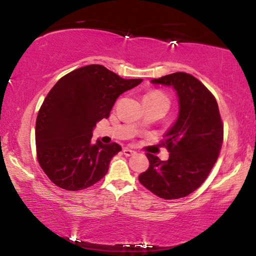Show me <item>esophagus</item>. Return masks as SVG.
<instances>
[{
  "mask_svg": "<svg viewBox=\"0 0 256 256\" xmlns=\"http://www.w3.org/2000/svg\"><path fill=\"white\" fill-rule=\"evenodd\" d=\"M124 154H125L126 156H132V155H134L136 154V150H130V148H124Z\"/></svg>",
  "mask_w": 256,
  "mask_h": 256,
  "instance_id": "1",
  "label": "esophagus"
}]
</instances>
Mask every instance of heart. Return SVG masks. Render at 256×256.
Listing matches in <instances>:
<instances>
[{"label":"heart","mask_w":256,"mask_h":256,"mask_svg":"<svg viewBox=\"0 0 256 256\" xmlns=\"http://www.w3.org/2000/svg\"><path fill=\"white\" fill-rule=\"evenodd\" d=\"M145 98H152V99H162V100H167L169 101L168 96H166L164 92H152L150 94H148L145 96Z\"/></svg>","instance_id":"b5f03b06"}]
</instances>
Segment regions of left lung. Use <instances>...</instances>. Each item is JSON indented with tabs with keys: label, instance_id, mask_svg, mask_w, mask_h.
I'll list each match as a JSON object with an SVG mask.
<instances>
[{
	"label": "left lung",
	"instance_id": "1",
	"mask_svg": "<svg viewBox=\"0 0 256 256\" xmlns=\"http://www.w3.org/2000/svg\"><path fill=\"white\" fill-rule=\"evenodd\" d=\"M150 82L174 88L180 110L160 142L170 153L169 160L164 162L146 153L150 167L139 176V181L160 198L186 197L206 181L222 148L224 129L218 102L188 73H172Z\"/></svg>",
	"mask_w": 256,
	"mask_h": 256
}]
</instances>
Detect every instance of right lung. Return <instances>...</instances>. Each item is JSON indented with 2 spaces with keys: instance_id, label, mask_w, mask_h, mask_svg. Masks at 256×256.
<instances>
[{
  "instance_id": "obj_1",
  "label": "right lung",
  "mask_w": 256,
  "mask_h": 256,
  "mask_svg": "<svg viewBox=\"0 0 256 256\" xmlns=\"http://www.w3.org/2000/svg\"><path fill=\"white\" fill-rule=\"evenodd\" d=\"M142 80L122 78L106 66L90 64L56 82L40 108L36 125L38 160L54 184L80 190L106 174L122 146L99 140L92 144V130L108 118L116 99Z\"/></svg>"
}]
</instances>
